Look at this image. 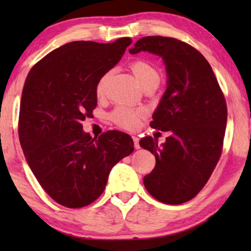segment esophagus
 <instances>
[{"mask_svg":"<svg viewBox=\"0 0 251 251\" xmlns=\"http://www.w3.org/2000/svg\"><path fill=\"white\" fill-rule=\"evenodd\" d=\"M132 140H133V147H135L136 150H139L140 145H139V138H138V137L132 136Z\"/></svg>","mask_w":251,"mask_h":251,"instance_id":"34e87169","label":"esophagus"}]
</instances>
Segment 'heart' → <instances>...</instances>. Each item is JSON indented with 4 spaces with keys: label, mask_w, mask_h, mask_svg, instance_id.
<instances>
[{
    "label": "heart",
    "mask_w": 251,
    "mask_h": 251,
    "mask_svg": "<svg viewBox=\"0 0 251 251\" xmlns=\"http://www.w3.org/2000/svg\"><path fill=\"white\" fill-rule=\"evenodd\" d=\"M131 70L133 75H135L137 78V81L139 82V84L142 85V87L152 81L160 80V75L157 73V71L152 66V65L146 63V61H135V63L131 64ZM106 80H107V74L104 75V76L98 81L97 87H96V94L98 96H101L104 94ZM140 115H142V112L131 111V109L126 107H118L111 114V119L113 122L116 123V125L120 126V128L133 130L139 126Z\"/></svg>",
    "instance_id": "1"
}]
</instances>
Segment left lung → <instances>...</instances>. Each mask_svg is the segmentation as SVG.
Here are the masks:
<instances>
[{
	"label": "left lung",
	"instance_id": "left-lung-1",
	"mask_svg": "<svg viewBox=\"0 0 251 251\" xmlns=\"http://www.w3.org/2000/svg\"><path fill=\"white\" fill-rule=\"evenodd\" d=\"M162 58L167 89L151 126L170 131L166 142L147 136L139 145L155 156L144 177L149 193L163 203L180 204L200 192L222 154L227 108L210 64L193 47L171 37L146 36L129 49Z\"/></svg>",
	"mask_w": 251,
	"mask_h": 251
}]
</instances>
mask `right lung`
<instances>
[{
    "instance_id": "right-lung-1",
    "label": "right lung",
    "mask_w": 251,
    "mask_h": 251,
    "mask_svg": "<svg viewBox=\"0 0 251 251\" xmlns=\"http://www.w3.org/2000/svg\"><path fill=\"white\" fill-rule=\"evenodd\" d=\"M131 39L74 41L34 65L24 84L19 140L30 170L57 203L82 208L100 197L112 168L133 152L132 138L111 130L98 138L82 121L97 106L98 81L121 60Z\"/></svg>"
}]
</instances>
